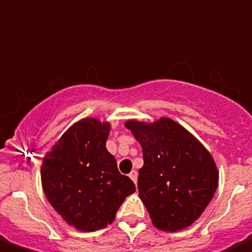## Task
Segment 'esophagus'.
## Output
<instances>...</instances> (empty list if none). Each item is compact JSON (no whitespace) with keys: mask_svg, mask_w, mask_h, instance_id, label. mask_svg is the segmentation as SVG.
I'll return each instance as SVG.
<instances>
[{"mask_svg":"<svg viewBox=\"0 0 252 252\" xmlns=\"http://www.w3.org/2000/svg\"><path fill=\"white\" fill-rule=\"evenodd\" d=\"M128 176H130L131 180H132V181L136 184V182H137V172L136 171H131L130 175H128Z\"/></svg>","mask_w":252,"mask_h":252,"instance_id":"obj_1","label":"esophagus"}]
</instances>
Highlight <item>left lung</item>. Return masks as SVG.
Wrapping results in <instances>:
<instances>
[{"label": "left lung", "mask_w": 252, "mask_h": 252, "mask_svg": "<svg viewBox=\"0 0 252 252\" xmlns=\"http://www.w3.org/2000/svg\"><path fill=\"white\" fill-rule=\"evenodd\" d=\"M143 149L139 197L158 229L176 232L199 218L218 186V168L203 144L168 117L125 122Z\"/></svg>", "instance_id": "obj_1"}]
</instances>
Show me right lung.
Wrapping results in <instances>:
<instances>
[{
	"mask_svg": "<svg viewBox=\"0 0 252 252\" xmlns=\"http://www.w3.org/2000/svg\"><path fill=\"white\" fill-rule=\"evenodd\" d=\"M111 124L83 118L66 130L43 158L40 178L49 204L64 222L94 232L115 220L135 185L118 172L105 148Z\"/></svg>",
	"mask_w": 252,
	"mask_h": 252,
	"instance_id": "right-lung-1",
	"label": "right lung"
}]
</instances>
